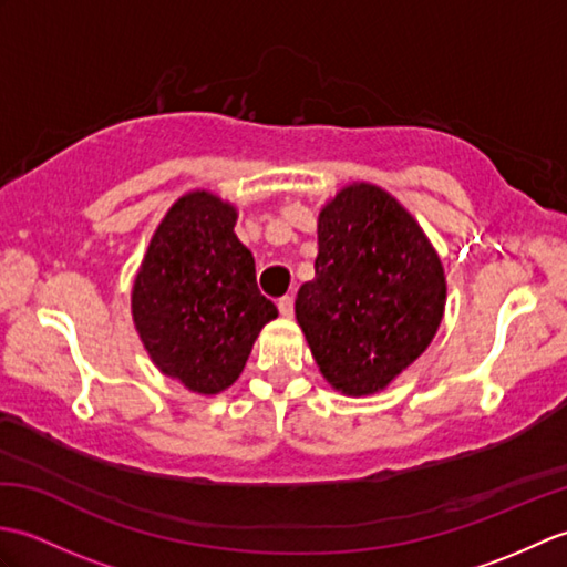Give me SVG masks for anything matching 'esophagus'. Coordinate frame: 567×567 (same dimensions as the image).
<instances>
[{
	"mask_svg": "<svg viewBox=\"0 0 567 567\" xmlns=\"http://www.w3.org/2000/svg\"><path fill=\"white\" fill-rule=\"evenodd\" d=\"M277 309H280L282 317H292L295 315V297L285 295V297L277 299Z\"/></svg>",
	"mask_w": 567,
	"mask_h": 567,
	"instance_id": "obj_1",
	"label": "esophagus"
}]
</instances>
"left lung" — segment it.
Returning <instances> with one entry per match:
<instances>
[{
	"mask_svg": "<svg viewBox=\"0 0 567 567\" xmlns=\"http://www.w3.org/2000/svg\"><path fill=\"white\" fill-rule=\"evenodd\" d=\"M317 234V275L299 287L297 323L333 390L375 394L441 327V258L414 216L370 183L343 187L319 212Z\"/></svg>",
	"mask_w": 567,
	"mask_h": 567,
	"instance_id": "8db88e82",
	"label": "left lung"
}]
</instances>
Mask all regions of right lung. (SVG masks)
Returning a JSON list of instances; mask_svg holds the SVG:
<instances>
[{
	"label": "right lung",
	"instance_id": "obj_1",
	"mask_svg": "<svg viewBox=\"0 0 567 567\" xmlns=\"http://www.w3.org/2000/svg\"><path fill=\"white\" fill-rule=\"evenodd\" d=\"M234 204L195 189L155 228L131 292L151 360L189 392L219 394L238 380L277 307L256 285V260L234 234Z\"/></svg>",
	"mask_w": 567,
	"mask_h": 567
}]
</instances>
